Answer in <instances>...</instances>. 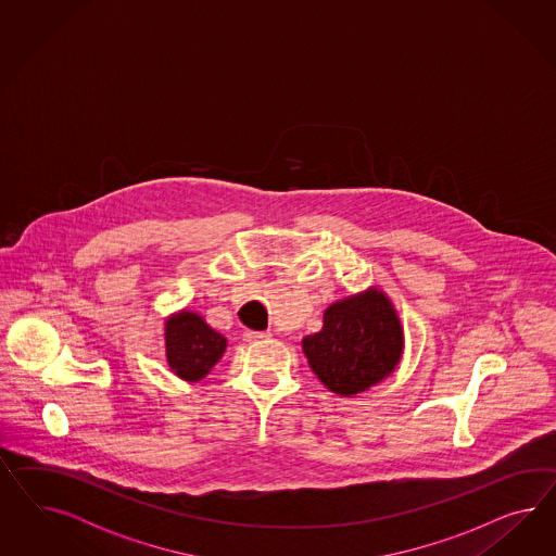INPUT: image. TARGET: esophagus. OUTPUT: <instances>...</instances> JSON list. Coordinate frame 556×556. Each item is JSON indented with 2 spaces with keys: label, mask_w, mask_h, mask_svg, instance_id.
I'll list each match as a JSON object with an SVG mask.
<instances>
[{
  "label": "esophagus",
  "mask_w": 556,
  "mask_h": 556,
  "mask_svg": "<svg viewBox=\"0 0 556 556\" xmlns=\"http://www.w3.org/2000/svg\"><path fill=\"white\" fill-rule=\"evenodd\" d=\"M242 338H244L247 342H258V340H265V338H269V332H254V330H244Z\"/></svg>",
  "instance_id": "34e87169"
}]
</instances>
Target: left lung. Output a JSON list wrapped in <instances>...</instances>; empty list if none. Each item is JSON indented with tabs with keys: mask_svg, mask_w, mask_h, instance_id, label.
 <instances>
[{
	"mask_svg": "<svg viewBox=\"0 0 556 556\" xmlns=\"http://www.w3.org/2000/svg\"><path fill=\"white\" fill-rule=\"evenodd\" d=\"M302 349L326 389L353 397L400 365L404 328L388 295L369 287L328 305L320 332L303 338Z\"/></svg>",
	"mask_w": 556,
	"mask_h": 556,
	"instance_id": "8db88e82",
	"label": "left lung"
}]
</instances>
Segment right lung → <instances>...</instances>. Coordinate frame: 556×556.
Instances as JSON below:
<instances>
[{
  "mask_svg": "<svg viewBox=\"0 0 556 556\" xmlns=\"http://www.w3.org/2000/svg\"><path fill=\"white\" fill-rule=\"evenodd\" d=\"M228 340L200 314L181 309L165 320V353L170 370L184 381H200L222 358Z\"/></svg>",
  "mask_w": 556,
  "mask_h": 556,
  "instance_id": "1",
  "label": "right lung"
}]
</instances>
